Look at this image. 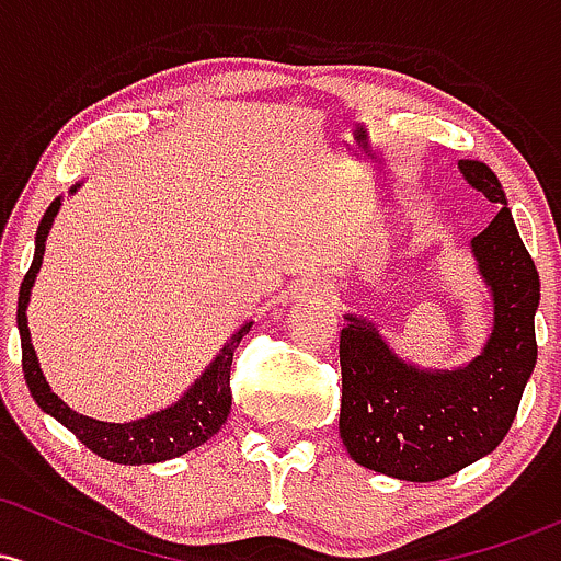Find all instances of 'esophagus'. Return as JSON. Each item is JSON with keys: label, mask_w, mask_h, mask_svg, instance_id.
Returning a JSON list of instances; mask_svg holds the SVG:
<instances>
[{"label": "esophagus", "mask_w": 561, "mask_h": 561, "mask_svg": "<svg viewBox=\"0 0 561 561\" xmlns=\"http://www.w3.org/2000/svg\"><path fill=\"white\" fill-rule=\"evenodd\" d=\"M304 293H309V296L314 298H328V285H322V282H309V285L304 287Z\"/></svg>", "instance_id": "1"}]
</instances>
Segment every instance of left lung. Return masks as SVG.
I'll use <instances>...</instances> for the list:
<instances>
[{
  "label": "left lung",
  "instance_id": "1",
  "mask_svg": "<svg viewBox=\"0 0 561 561\" xmlns=\"http://www.w3.org/2000/svg\"><path fill=\"white\" fill-rule=\"evenodd\" d=\"M459 172L497 209L470 239L492 293V333L479 355L451 370L422 368L400 357L365 317L344 314L341 330V440L357 465L400 481L446 479L497 449L538 359V268L497 174L468 158Z\"/></svg>",
  "mask_w": 561,
  "mask_h": 561
}]
</instances>
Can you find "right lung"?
I'll list each match as a JSON object with an SVG mask.
<instances>
[{"label": "right lung", "instance_id": "obj_1", "mask_svg": "<svg viewBox=\"0 0 561 561\" xmlns=\"http://www.w3.org/2000/svg\"><path fill=\"white\" fill-rule=\"evenodd\" d=\"M82 182L69 187V193H78ZM64 196L47 206L45 217L39 220L37 236H34V261L32 268L26 271L21 282V293H18V333H21V355H23V379H26L28 392H32L34 403L50 414L53 420L61 422L69 433L78 435L82 446H88L93 454L102 459L117 465H152L167 462V459L182 457V454L198 449L206 444L211 435L220 433L231 414V363L233 350L239 341L250 333L252 322H244L231 339L226 341L215 359L202 370L196 381L174 400L172 405L152 414L141 416L131 422H99L93 416H82L78 411L69 409L50 385H47L43 368H39L37 352L32 346V333H28V298H32L34 279H37L39 268H43L45 241L50 233L53 220H56L58 209H61Z\"/></svg>", "mask_w": 561, "mask_h": 561}]
</instances>
